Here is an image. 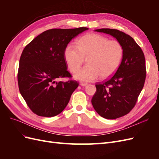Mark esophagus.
<instances>
[{"mask_svg": "<svg viewBox=\"0 0 159 159\" xmlns=\"http://www.w3.org/2000/svg\"><path fill=\"white\" fill-rule=\"evenodd\" d=\"M80 85L81 86H86V85H88V84L87 83H85V82H81Z\"/></svg>", "mask_w": 159, "mask_h": 159, "instance_id": "esophagus-1", "label": "esophagus"}]
</instances>
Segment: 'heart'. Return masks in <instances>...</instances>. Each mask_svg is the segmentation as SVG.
Here are the masks:
<instances>
[{
    "label": "heart",
    "mask_w": 159,
    "mask_h": 159,
    "mask_svg": "<svg viewBox=\"0 0 159 159\" xmlns=\"http://www.w3.org/2000/svg\"><path fill=\"white\" fill-rule=\"evenodd\" d=\"M125 49L121 42L98 34H88L78 40V45L68 44L64 56L71 73H76L85 58L88 65L76 74L81 81H91L98 78L107 79L117 70L123 61Z\"/></svg>",
    "instance_id": "obj_1"
}]
</instances>
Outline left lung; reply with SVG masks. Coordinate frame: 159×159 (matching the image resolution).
Returning a JSON list of instances; mask_svg holds the SVG:
<instances>
[{
    "instance_id": "obj_1",
    "label": "left lung",
    "mask_w": 159,
    "mask_h": 159,
    "mask_svg": "<svg viewBox=\"0 0 159 159\" xmlns=\"http://www.w3.org/2000/svg\"><path fill=\"white\" fill-rule=\"evenodd\" d=\"M96 32L111 35L123 44L125 54L114 75L95 84L91 99L94 109L100 116L114 119L128 114L135 106L146 78L145 57L133 38L121 31L102 28Z\"/></svg>"
}]
</instances>
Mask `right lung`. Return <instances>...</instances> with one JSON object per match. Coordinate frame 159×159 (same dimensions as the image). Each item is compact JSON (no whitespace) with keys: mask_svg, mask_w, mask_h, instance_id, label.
I'll return each instance as SVG.
<instances>
[{"mask_svg":"<svg viewBox=\"0 0 159 159\" xmlns=\"http://www.w3.org/2000/svg\"><path fill=\"white\" fill-rule=\"evenodd\" d=\"M86 27L54 28L36 36L24 48L19 61L20 93L32 111L38 116L54 117L68 105L79 84L67 70L64 52L68 43ZM68 77L67 82H56Z\"/></svg>","mask_w":159,"mask_h":159,"instance_id":"add662e5","label":"right lung"}]
</instances>
